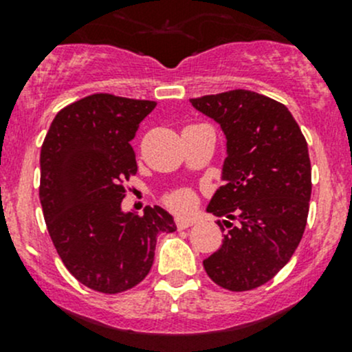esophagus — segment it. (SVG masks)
I'll return each instance as SVG.
<instances>
[{"instance_id": "34e87169", "label": "esophagus", "mask_w": 352, "mask_h": 352, "mask_svg": "<svg viewBox=\"0 0 352 352\" xmlns=\"http://www.w3.org/2000/svg\"><path fill=\"white\" fill-rule=\"evenodd\" d=\"M196 223V219H189V218H177L175 219V225L179 230H186L189 226H192Z\"/></svg>"}]
</instances>
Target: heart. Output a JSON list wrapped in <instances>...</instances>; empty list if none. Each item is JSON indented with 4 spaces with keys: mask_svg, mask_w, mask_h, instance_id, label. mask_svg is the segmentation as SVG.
<instances>
[{
    "mask_svg": "<svg viewBox=\"0 0 352 352\" xmlns=\"http://www.w3.org/2000/svg\"><path fill=\"white\" fill-rule=\"evenodd\" d=\"M166 204H168L172 209H175V211L186 212L192 208L194 194L190 192L189 189L175 190V192H172L168 197H166Z\"/></svg>",
    "mask_w": 352,
    "mask_h": 352,
    "instance_id": "1",
    "label": "heart"
}]
</instances>
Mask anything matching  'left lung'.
<instances>
[{
  "mask_svg": "<svg viewBox=\"0 0 352 352\" xmlns=\"http://www.w3.org/2000/svg\"><path fill=\"white\" fill-rule=\"evenodd\" d=\"M190 104L226 138L225 186L206 211L226 218L218 225L228 232L202 264L225 289H254L285 267L303 236L311 196L307 141L285 105L255 91L206 95Z\"/></svg>",
  "mask_w": 352,
  "mask_h": 352,
  "instance_id": "obj_1",
  "label": "left lung"
}]
</instances>
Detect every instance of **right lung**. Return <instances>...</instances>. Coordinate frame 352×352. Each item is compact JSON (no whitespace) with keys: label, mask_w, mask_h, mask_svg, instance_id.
Segmentation results:
<instances>
[{"label":"right lung","mask_w":352,"mask_h":352,"mask_svg":"<svg viewBox=\"0 0 352 352\" xmlns=\"http://www.w3.org/2000/svg\"><path fill=\"white\" fill-rule=\"evenodd\" d=\"M156 102L95 94L59 110L41 150L42 211L67 271L116 294L150 272L158 233L175 232L160 206L124 212L122 184L138 172L131 141Z\"/></svg>","instance_id":"1"}]
</instances>
